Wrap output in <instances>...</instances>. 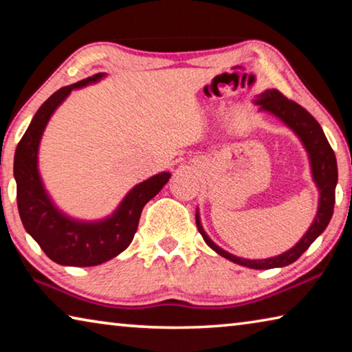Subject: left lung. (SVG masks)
<instances>
[{
  "mask_svg": "<svg viewBox=\"0 0 352 352\" xmlns=\"http://www.w3.org/2000/svg\"><path fill=\"white\" fill-rule=\"evenodd\" d=\"M253 104L259 105V111H265L279 119L285 127H289L298 136V140L301 141L302 147H305L309 158V166H311L312 182L318 189V206L314 222L294 247L289 248L287 252L278 256H272V258L267 259L239 258V256H234L226 252V250L220 248L217 243L211 241V237L206 234L204 226H201L199 208L195 211V223H197V228L201 237H204V241L206 242V245L212 248L222 258L234 262V264L248 267V269L267 270L276 269V267H285L292 264V262H295L326 230V226L329 225V220L332 217L333 204H336V186L338 180V172L336 153H333L332 147L327 142L326 135L317 122V119L307 110L294 102V100L284 98L278 90H265L264 93L258 94L253 99Z\"/></svg>",
  "mask_w": 352,
  "mask_h": 352,
  "instance_id": "left-lung-1",
  "label": "left lung"
}]
</instances>
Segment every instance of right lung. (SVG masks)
Masks as SVG:
<instances>
[{
  "label": "right lung",
  "instance_id": "right-lung-1",
  "mask_svg": "<svg viewBox=\"0 0 352 352\" xmlns=\"http://www.w3.org/2000/svg\"><path fill=\"white\" fill-rule=\"evenodd\" d=\"M104 77L105 73H99L57 90L35 113L15 151L14 177L23 226L47 258L60 265L93 267L122 253L133 241L142 208L170 178V172H160L135 184L115 211L96 220L69 216L52 200L38 169L41 136L51 116L71 91L98 83Z\"/></svg>",
  "mask_w": 352,
  "mask_h": 352
}]
</instances>
